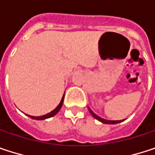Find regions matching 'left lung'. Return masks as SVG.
Returning a JSON list of instances; mask_svg holds the SVG:
<instances>
[{"mask_svg":"<svg viewBox=\"0 0 155 155\" xmlns=\"http://www.w3.org/2000/svg\"><path fill=\"white\" fill-rule=\"evenodd\" d=\"M89 110H90V112H91V114L92 115L93 117H95L97 120L101 121V122L103 123V124H117V123H120V122H122V121L125 120V119H123V120H108V119H104V118L99 117L98 115H96V114H95V113H94L90 108H89Z\"/></svg>","mask_w":155,"mask_h":155,"instance_id":"left-lung-1","label":"left lung"}]
</instances>
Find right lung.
<instances>
[{
	"instance_id": "add662e5",
	"label": "right lung",
	"mask_w": 155,
	"mask_h": 155,
	"mask_svg": "<svg viewBox=\"0 0 155 155\" xmlns=\"http://www.w3.org/2000/svg\"><path fill=\"white\" fill-rule=\"evenodd\" d=\"M64 95L63 96V98H62V100H61L59 105L54 108V110H52L51 112L47 113V114L44 115V116H39V117H34V116H30V115H27V116L29 117L30 118L36 119V120H43V119H47V118H49V117H54L55 114H57V112H58V111L61 109V108H62V105H63V102H64Z\"/></svg>"
}]
</instances>
